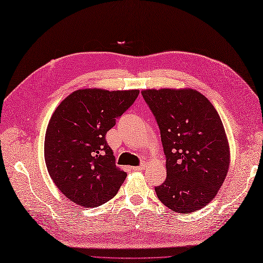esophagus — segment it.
<instances>
[{
	"label": "esophagus",
	"instance_id": "obj_1",
	"mask_svg": "<svg viewBox=\"0 0 263 263\" xmlns=\"http://www.w3.org/2000/svg\"><path fill=\"white\" fill-rule=\"evenodd\" d=\"M145 170V166L144 165H140V166H134L133 171H144Z\"/></svg>",
	"mask_w": 263,
	"mask_h": 263
}]
</instances>
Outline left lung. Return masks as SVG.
<instances>
[{
	"label": "left lung",
	"mask_w": 263,
	"mask_h": 263,
	"mask_svg": "<svg viewBox=\"0 0 263 263\" xmlns=\"http://www.w3.org/2000/svg\"><path fill=\"white\" fill-rule=\"evenodd\" d=\"M143 97L161 130L166 181L155 187L164 205L192 213L213 200L226 180L230 148L222 120L194 89H146Z\"/></svg>",
	"instance_id": "8db88e82"
}]
</instances>
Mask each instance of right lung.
<instances>
[{
	"label": "right lung",
	"mask_w": 263,
	"mask_h": 263,
	"mask_svg": "<svg viewBox=\"0 0 263 263\" xmlns=\"http://www.w3.org/2000/svg\"><path fill=\"white\" fill-rule=\"evenodd\" d=\"M138 93V89H79L57 107L47 128L44 159L50 177L68 200L96 208L117 194L127 174L116 166L106 134Z\"/></svg>",
	"instance_id": "add662e5"
}]
</instances>
